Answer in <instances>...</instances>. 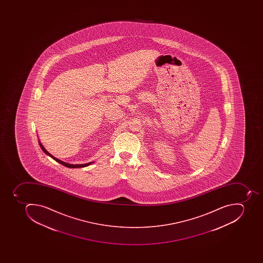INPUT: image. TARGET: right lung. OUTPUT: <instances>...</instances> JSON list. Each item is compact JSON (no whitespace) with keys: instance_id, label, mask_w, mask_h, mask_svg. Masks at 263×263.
Segmentation results:
<instances>
[{"instance_id":"1","label":"right lung","mask_w":263,"mask_h":263,"mask_svg":"<svg viewBox=\"0 0 263 263\" xmlns=\"http://www.w3.org/2000/svg\"><path fill=\"white\" fill-rule=\"evenodd\" d=\"M40 147H41V149H43V151H44V153L47 154V155H49L50 157L52 158V159H54V160H56L57 162H58V163H60L61 164H62V165L66 166V167H70V168H76V167H86V166L89 165L90 163H84V164H70V163H65V162L62 161V160H60V159H57V158L54 157V156H52L51 154L48 153V151H46L45 148H44V145H42L41 142L40 141Z\"/></svg>"}]
</instances>
